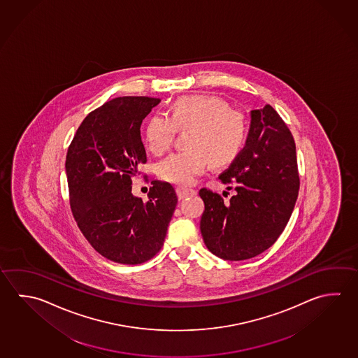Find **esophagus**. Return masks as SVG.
Here are the masks:
<instances>
[{
  "instance_id": "esophagus-1",
  "label": "esophagus",
  "mask_w": 358,
  "mask_h": 358,
  "mask_svg": "<svg viewBox=\"0 0 358 358\" xmlns=\"http://www.w3.org/2000/svg\"><path fill=\"white\" fill-rule=\"evenodd\" d=\"M176 194H178V198H179V199H184V198H187V196H192V195H194L195 190L194 189L182 188V187H179V188H176Z\"/></svg>"
}]
</instances>
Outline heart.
I'll list each match as a JSON object with an SVG mask.
<instances>
[{"label":"heart","instance_id":"obj_1","mask_svg":"<svg viewBox=\"0 0 358 358\" xmlns=\"http://www.w3.org/2000/svg\"><path fill=\"white\" fill-rule=\"evenodd\" d=\"M187 134V149L170 154L157 166L165 182L189 185L207 169L209 162L222 166L240 155L248 137V121L240 110H231L224 99L210 94L178 98L170 107V117L155 113L145 126V141L154 154L170 149L176 129Z\"/></svg>","mask_w":358,"mask_h":358}]
</instances>
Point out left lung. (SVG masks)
Masks as SVG:
<instances>
[{
    "label": "left lung",
    "mask_w": 358,
    "mask_h": 358,
    "mask_svg": "<svg viewBox=\"0 0 358 358\" xmlns=\"http://www.w3.org/2000/svg\"><path fill=\"white\" fill-rule=\"evenodd\" d=\"M220 179L234 184L236 194L224 202L218 193L199 190L203 241L223 260L252 259L282 234L299 193L294 137L270 104L251 110L246 145Z\"/></svg>",
    "instance_id": "left-lung-1"
}]
</instances>
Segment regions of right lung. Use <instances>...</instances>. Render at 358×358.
<instances>
[{
  "mask_svg": "<svg viewBox=\"0 0 358 358\" xmlns=\"http://www.w3.org/2000/svg\"><path fill=\"white\" fill-rule=\"evenodd\" d=\"M159 98L118 97L83 120L65 160L74 220L106 259L137 265L163 248L178 196L154 180L149 201L132 195V176L146 163L140 127Z\"/></svg>",
  "mask_w": 358,
  "mask_h": 358,
  "instance_id": "add662e5",
  "label": "right lung"
}]
</instances>
